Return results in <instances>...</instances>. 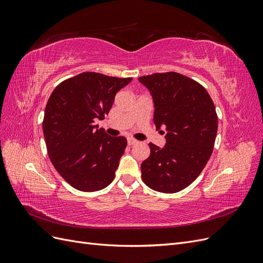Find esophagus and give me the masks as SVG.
Instances as JSON below:
<instances>
[{
    "mask_svg": "<svg viewBox=\"0 0 263 263\" xmlns=\"http://www.w3.org/2000/svg\"><path fill=\"white\" fill-rule=\"evenodd\" d=\"M127 142H128V145L129 146H133V145H135V144H137V140L136 139H134V138H128V140H127Z\"/></svg>",
    "mask_w": 263,
    "mask_h": 263,
    "instance_id": "esophagus-1",
    "label": "esophagus"
}]
</instances>
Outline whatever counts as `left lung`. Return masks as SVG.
Listing matches in <instances>:
<instances>
[{
  "instance_id": "1",
  "label": "left lung",
  "mask_w": 263,
  "mask_h": 263,
  "mask_svg": "<svg viewBox=\"0 0 263 263\" xmlns=\"http://www.w3.org/2000/svg\"><path fill=\"white\" fill-rule=\"evenodd\" d=\"M138 80L153 95L157 130H166L163 148L149 142L141 179L157 192L177 193L200 176L209 161L217 134L216 109L205 87L186 76L163 72Z\"/></svg>"
}]
</instances>
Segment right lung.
I'll use <instances>...</instances> for the list:
<instances>
[{
  "label": "right lung",
  "instance_id": "1",
  "mask_svg": "<svg viewBox=\"0 0 263 263\" xmlns=\"http://www.w3.org/2000/svg\"><path fill=\"white\" fill-rule=\"evenodd\" d=\"M132 78L82 72L59 83L45 108L43 130L54 169L83 192L106 187L127 147L123 136H108L95 122L104 119L116 93Z\"/></svg>",
  "mask_w": 263,
  "mask_h": 263
}]
</instances>
